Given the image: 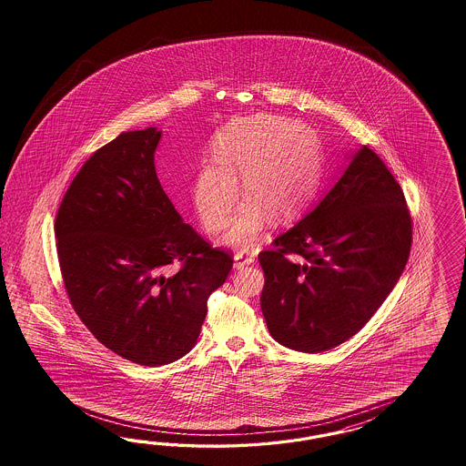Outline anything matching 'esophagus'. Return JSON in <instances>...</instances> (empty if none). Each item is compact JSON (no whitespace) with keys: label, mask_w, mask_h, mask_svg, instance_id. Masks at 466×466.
<instances>
[{"label":"esophagus","mask_w":466,"mask_h":466,"mask_svg":"<svg viewBox=\"0 0 466 466\" xmlns=\"http://www.w3.org/2000/svg\"><path fill=\"white\" fill-rule=\"evenodd\" d=\"M254 256L249 253H238L234 256V267L236 268H244L248 265H253Z\"/></svg>","instance_id":"34e87169"}]
</instances>
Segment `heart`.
I'll use <instances>...</instances> for the list:
<instances>
[{
  "label": "heart",
  "mask_w": 466,
  "mask_h": 466,
  "mask_svg": "<svg viewBox=\"0 0 466 466\" xmlns=\"http://www.w3.org/2000/svg\"><path fill=\"white\" fill-rule=\"evenodd\" d=\"M213 160L198 172L195 205L208 230H222L239 197L240 179L248 199L224 238L236 249L258 246L269 217L282 222L302 212L323 177L319 145L309 127L271 116L228 127L213 145Z\"/></svg>",
  "instance_id": "1"
}]
</instances>
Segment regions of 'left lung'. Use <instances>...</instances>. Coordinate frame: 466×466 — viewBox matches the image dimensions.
<instances>
[{"label": "left lung", "mask_w": 466, "mask_h": 466, "mask_svg": "<svg viewBox=\"0 0 466 466\" xmlns=\"http://www.w3.org/2000/svg\"><path fill=\"white\" fill-rule=\"evenodd\" d=\"M335 186L258 259L269 335L299 352L339 347L395 289L411 246V218L393 174L366 145Z\"/></svg>", "instance_id": "left-lung-1"}]
</instances>
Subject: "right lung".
I'll return each instance as SVG.
<instances>
[{
    "mask_svg": "<svg viewBox=\"0 0 466 466\" xmlns=\"http://www.w3.org/2000/svg\"><path fill=\"white\" fill-rule=\"evenodd\" d=\"M162 131H123L84 164L57 210V259L71 306L109 350L164 366L197 343L230 254L203 239L157 177ZM172 262L182 268L165 275Z\"/></svg>",
    "mask_w": 466,
    "mask_h": 466,
    "instance_id": "obj_1",
    "label": "right lung"
}]
</instances>
